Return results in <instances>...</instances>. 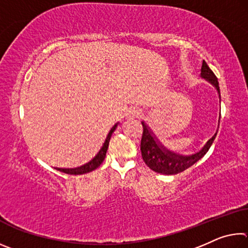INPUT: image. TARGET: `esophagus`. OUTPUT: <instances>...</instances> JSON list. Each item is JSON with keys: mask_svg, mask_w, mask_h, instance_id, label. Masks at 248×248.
I'll list each match as a JSON object with an SVG mask.
<instances>
[{"mask_svg": "<svg viewBox=\"0 0 248 248\" xmlns=\"http://www.w3.org/2000/svg\"><path fill=\"white\" fill-rule=\"evenodd\" d=\"M141 114H142V110L140 108H133L129 111V116L131 117V118H138V117L141 116Z\"/></svg>", "mask_w": 248, "mask_h": 248, "instance_id": "1", "label": "esophagus"}]
</instances>
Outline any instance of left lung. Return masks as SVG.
<instances>
[{"label":"left lung","mask_w":248,"mask_h":248,"mask_svg":"<svg viewBox=\"0 0 248 248\" xmlns=\"http://www.w3.org/2000/svg\"><path fill=\"white\" fill-rule=\"evenodd\" d=\"M201 77L203 78H207L210 83H212L216 86V89L220 96V87L217 78L212 72L211 69L209 68L205 61L202 62V66H201ZM143 125V132H142L141 138V154L142 158L146 165H148L151 170L156 171L159 174L164 175H175L178 173H182L185 170L189 169L190 166L198 162L199 159L203 156V155L208 152L210 146L212 145L213 141H215L217 137V132L211 139H210L207 144H205L202 149H201L198 153L192 154L190 156H184V155H178L173 152H170L165 148L159 144V142L156 140V138L153 136L151 130L142 123Z\"/></svg>","instance_id":"8db88e82"}]
</instances>
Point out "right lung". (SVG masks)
<instances>
[{
	"mask_svg": "<svg viewBox=\"0 0 248 248\" xmlns=\"http://www.w3.org/2000/svg\"><path fill=\"white\" fill-rule=\"evenodd\" d=\"M117 127V124H115L114 127L111 128L110 131H109L108 136L106 138V141H105V143L103 145V148L100 149V151L98 152V154L96 155V156L92 159L91 162L87 163V164L83 165L81 167H77V169H58L59 170L63 171L65 174H70V175H81V174H86V173H90V171L94 170L97 169V167L102 164L103 161L105 159V156H106V152H107V149H108V144H109V141H110V137L112 132L115 131V129Z\"/></svg>",
	"mask_w": 248,
	"mask_h": 248,
	"instance_id": "obj_1",
	"label": "right lung"
}]
</instances>
